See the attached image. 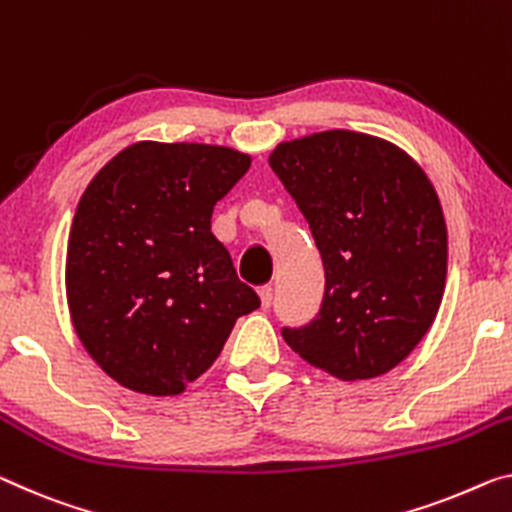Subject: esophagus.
<instances>
[{"mask_svg": "<svg viewBox=\"0 0 512 512\" xmlns=\"http://www.w3.org/2000/svg\"><path fill=\"white\" fill-rule=\"evenodd\" d=\"M258 295H261V304H263V309H267V306L272 304L274 290H272V286H261V288H258Z\"/></svg>", "mask_w": 512, "mask_h": 512, "instance_id": "obj_1", "label": "esophagus"}]
</instances>
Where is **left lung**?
Wrapping results in <instances>:
<instances>
[{
    "label": "left lung",
    "instance_id": "8db88e82",
    "mask_svg": "<svg viewBox=\"0 0 512 512\" xmlns=\"http://www.w3.org/2000/svg\"><path fill=\"white\" fill-rule=\"evenodd\" d=\"M270 167L325 265L316 318L283 327V338L341 380L391 371L426 336L444 295L446 224L430 180L389 141L350 130L279 144Z\"/></svg>",
    "mask_w": 512,
    "mask_h": 512
}]
</instances>
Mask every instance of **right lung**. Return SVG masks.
Instances as JSON below:
<instances>
[{"mask_svg":"<svg viewBox=\"0 0 512 512\" xmlns=\"http://www.w3.org/2000/svg\"><path fill=\"white\" fill-rule=\"evenodd\" d=\"M249 164L224 146L141 141L82 194L66 258L70 318L123 387L176 396L261 306L210 231L212 208Z\"/></svg>","mask_w":512,"mask_h":512,"instance_id":"right-lung-1","label":"right lung"}]
</instances>
